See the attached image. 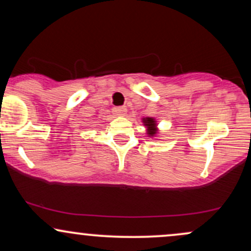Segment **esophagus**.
<instances>
[{
  "label": "esophagus",
  "instance_id": "34e87169",
  "mask_svg": "<svg viewBox=\"0 0 251 251\" xmlns=\"http://www.w3.org/2000/svg\"><path fill=\"white\" fill-rule=\"evenodd\" d=\"M112 112H113V114H116V116H124V114L126 113V107L125 106L114 107L113 109H112Z\"/></svg>",
  "mask_w": 251,
  "mask_h": 251
}]
</instances>
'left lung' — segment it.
Listing matches in <instances>:
<instances>
[{
  "instance_id": "8db88e82",
  "label": "left lung",
  "mask_w": 251,
  "mask_h": 251,
  "mask_svg": "<svg viewBox=\"0 0 251 251\" xmlns=\"http://www.w3.org/2000/svg\"><path fill=\"white\" fill-rule=\"evenodd\" d=\"M143 123L144 125L148 127V134L150 137H153V135H155V133H157V127H155L157 124H155V120L153 118H144Z\"/></svg>"
}]
</instances>
